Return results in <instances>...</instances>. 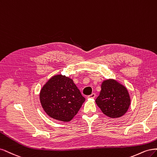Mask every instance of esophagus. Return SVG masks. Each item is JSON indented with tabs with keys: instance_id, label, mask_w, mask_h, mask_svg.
<instances>
[{
	"instance_id": "34e87169",
	"label": "esophagus",
	"mask_w": 157,
	"mask_h": 157,
	"mask_svg": "<svg viewBox=\"0 0 157 157\" xmlns=\"http://www.w3.org/2000/svg\"><path fill=\"white\" fill-rule=\"evenodd\" d=\"M96 97V94L95 93H92L91 94H90L88 96V98H94Z\"/></svg>"
}]
</instances>
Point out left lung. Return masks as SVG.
<instances>
[{
  "instance_id": "obj_1",
  "label": "left lung",
  "mask_w": 157,
  "mask_h": 157,
  "mask_svg": "<svg viewBox=\"0 0 157 157\" xmlns=\"http://www.w3.org/2000/svg\"><path fill=\"white\" fill-rule=\"evenodd\" d=\"M95 102L104 114L111 118H118L127 112L130 98L124 86L114 79H107L102 82Z\"/></svg>"
}]
</instances>
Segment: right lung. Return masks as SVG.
Instances as JSON below:
<instances>
[{
	"label": "right lung",
	"instance_id": "obj_1",
	"mask_svg": "<svg viewBox=\"0 0 157 157\" xmlns=\"http://www.w3.org/2000/svg\"><path fill=\"white\" fill-rule=\"evenodd\" d=\"M40 100L49 117L67 122L77 114L85 98L72 79L60 74L54 75L44 85Z\"/></svg>",
	"mask_w": 157,
	"mask_h": 157
}]
</instances>
